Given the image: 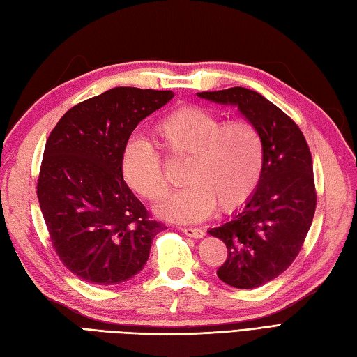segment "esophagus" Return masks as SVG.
I'll return each instance as SVG.
<instances>
[{"instance_id": "1", "label": "esophagus", "mask_w": 357, "mask_h": 357, "mask_svg": "<svg viewBox=\"0 0 357 357\" xmlns=\"http://www.w3.org/2000/svg\"><path fill=\"white\" fill-rule=\"evenodd\" d=\"M181 231H183L186 236L194 237V238H202L203 236H205V232H203V229H200V228H189V227H185V228H181Z\"/></svg>"}]
</instances>
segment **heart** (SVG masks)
Wrapping results in <instances>:
<instances>
[{
    "mask_svg": "<svg viewBox=\"0 0 357 357\" xmlns=\"http://www.w3.org/2000/svg\"><path fill=\"white\" fill-rule=\"evenodd\" d=\"M160 151L174 162H186V186L158 206L168 220L192 223L214 208L223 214L242 208L256 192L264 171V142L248 120L225 121L200 106L188 105L160 120L154 128ZM126 183L149 202L163 200L169 181L160 152L143 140H130L121 158Z\"/></svg>",
    "mask_w": 357,
    "mask_h": 357,
    "instance_id": "heart-1",
    "label": "heart"
}]
</instances>
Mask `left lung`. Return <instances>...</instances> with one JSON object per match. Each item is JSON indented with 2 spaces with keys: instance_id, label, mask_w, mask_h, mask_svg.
Masks as SVG:
<instances>
[{
  "instance_id": "left-lung-1",
  "label": "left lung",
  "mask_w": 357,
  "mask_h": 357,
  "mask_svg": "<svg viewBox=\"0 0 357 357\" xmlns=\"http://www.w3.org/2000/svg\"><path fill=\"white\" fill-rule=\"evenodd\" d=\"M197 96L236 105L264 142L256 192L232 219L209 229L228 248L219 279L240 289L257 288L293 264L312 223L317 194L308 143L294 120L257 92L229 87Z\"/></svg>"
}]
</instances>
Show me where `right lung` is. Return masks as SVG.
I'll return each instance as SVG.
<instances>
[{"instance_id": "right-lung-1", "label": "right lung", "mask_w": 357, "mask_h": 357, "mask_svg": "<svg viewBox=\"0 0 357 357\" xmlns=\"http://www.w3.org/2000/svg\"><path fill=\"white\" fill-rule=\"evenodd\" d=\"M172 97L114 87L70 107L47 138L36 195L56 256L84 282L134 278L166 229L123 180L121 158L138 123Z\"/></svg>"}]
</instances>
